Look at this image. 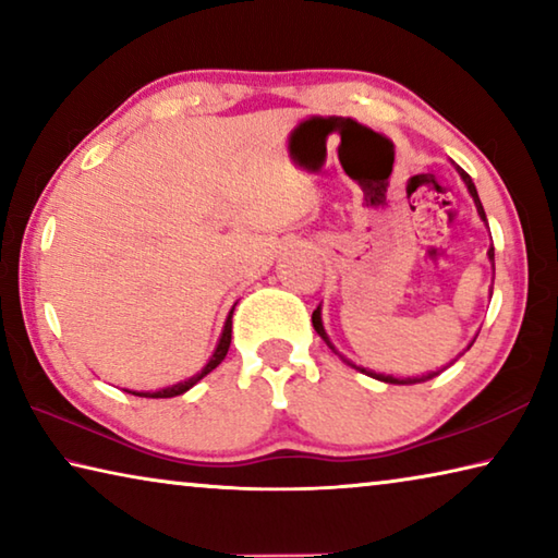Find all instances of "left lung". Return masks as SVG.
<instances>
[{"mask_svg":"<svg viewBox=\"0 0 558 558\" xmlns=\"http://www.w3.org/2000/svg\"><path fill=\"white\" fill-rule=\"evenodd\" d=\"M458 174L462 177V182H465L468 184V192L472 194V199H475V206H477V214L480 216H483V221H487V216H485V209H483V204H480V196H477V189H475V184H472V179H470V174L465 172V169H460L458 167ZM487 256H489V260H493L495 263V248H489L487 251ZM313 327H315V332L319 335V337H323L325 339V342L329 344V347H332V342H329V337H327V332H325V327H323V317H319V307L315 310V313H313ZM335 349V347H332ZM335 352H337V349H335ZM364 374H369V376H376V379H381V381H389V384H418V381H426V379H433V376H436V372H433V374H428V376H421V379H418V376H415V379H393V376H384V374H374V372H366V369H362Z\"/></svg>","mask_w":558,"mask_h":558,"instance_id":"1","label":"left lung"}]
</instances>
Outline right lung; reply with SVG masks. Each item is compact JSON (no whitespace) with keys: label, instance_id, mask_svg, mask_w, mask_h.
I'll use <instances>...</instances> for the list:
<instances>
[{"label":"right lung","instance_id":"add662e5","mask_svg":"<svg viewBox=\"0 0 558 558\" xmlns=\"http://www.w3.org/2000/svg\"><path fill=\"white\" fill-rule=\"evenodd\" d=\"M231 315H233V310L229 313V319H226V325H223V332H221V339H219V347H216V352L211 354V359H209V364L204 366V369L196 374V376H192V379H186V381H182V384H174V386H167V389H159V391H128V393H135V396H145V399H172V396H179V393H184V391H189L192 389V386L199 381V379H204L206 374L209 372H214L216 366H219L221 362H223V356H226V352H229V347H231Z\"/></svg>","mask_w":558,"mask_h":558}]
</instances>
